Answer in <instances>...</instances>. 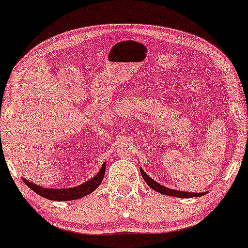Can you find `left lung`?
<instances>
[{"label": "left lung", "mask_w": 248, "mask_h": 248, "mask_svg": "<svg viewBox=\"0 0 248 248\" xmlns=\"http://www.w3.org/2000/svg\"><path fill=\"white\" fill-rule=\"evenodd\" d=\"M140 174L144 180H145L146 184L150 186V187L153 188L156 192L161 193V194H165V195H170V196H175V197H181V199H190V197H200L205 195V193H187V192H182V190H176V189H170L163 186L161 184H158L157 182H155L152 180V178L148 176V175L144 172V170L140 169Z\"/></svg>", "instance_id": "8db88e82"}]
</instances>
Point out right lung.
<instances>
[{
	"mask_svg": "<svg viewBox=\"0 0 248 248\" xmlns=\"http://www.w3.org/2000/svg\"><path fill=\"white\" fill-rule=\"evenodd\" d=\"M105 163L103 164L100 172H98L92 180L83 183L82 185L76 186V187L72 188H59V189H53V188H44L41 186H37L33 183L26 181L23 178V182L29 186L30 188L34 192L39 194L42 197L52 201H73L84 197L87 194H91L94 189H96L103 181L105 174Z\"/></svg>",
	"mask_w": 248,
	"mask_h": 248,
	"instance_id": "obj_1",
	"label": "right lung"
}]
</instances>
